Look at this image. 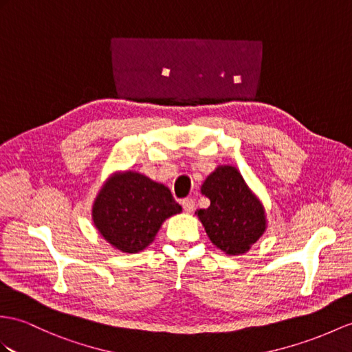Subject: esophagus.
Segmentation results:
<instances>
[{"instance_id":"esophagus-1","label":"esophagus","mask_w":352,"mask_h":352,"mask_svg":"<svg viewBox=\"0 0 352 352\" xmlns=\"http://www.w3.org/2000/svg\"><path fill=\"white\" fill-rule=\"evenodd\" d=\"M182 206H184L185 212L191 213V212H194V209H195V200H194V199H190V197H188V199H184V200H182Z\"/></svg>"}]
</instances>
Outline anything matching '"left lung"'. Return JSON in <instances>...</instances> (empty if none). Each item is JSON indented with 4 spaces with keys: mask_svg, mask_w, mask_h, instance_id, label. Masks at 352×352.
I'll use <instances>...</instances> for the list:
<instances>
[{
    "mask_svg": "<svg viewBox=\"0 0 352 352\" xmlns=\"http://www.w3.org/2000/svg\"><path fill=\"white\" fill-rule=\"evenodd\" d=\"M201 194L210 200V206L197 210V217L212 243L230 255L250 251L264 233L265 218L261 203L237 168L218 167L204 181Z\"/></svg>",
    "mask_w": 352,
    "mask_h": 352,
    "instance_id": "left-lung-1",
    "label": "left lung"
}]
</instances>
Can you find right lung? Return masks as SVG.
Wrapping results in <instances>:
<instances>
[{
    "instance_id": "right-lung-1",
    "label": "right lung",
    "mask_w": 352,
    "mask_h": 352,
    "mask_svg": "<svg viewBox=\"0 0 352 352\" xmlns=\"http://www.w3.org/2000/svg\"><path fill=\"white\" fill-rule=\"evenodd\" d=\"M182 210L167 186L140 173L110 177L92 208L100 234L122 252H139L155 239L162 222Z\"/></svg>"
}]
</instances>
